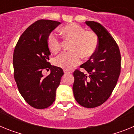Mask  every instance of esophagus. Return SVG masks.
<instances>
[{"instance_id":"obj_1","label":"esophagus","mask_w":134,"mask_h":134,"mask_svg":"<svg viewBox=\"0 0 134 134\" xmlns=\"http://www.w3.org/2000/svg\"><path fill=\"white\" fill-rule=\"evenodd\" d=\"M64 74H70V73H71L72 72H71L70 70H64Z\"/></svg>"}]
</instances>
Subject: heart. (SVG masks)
<instances>
[{"instance_id": "heart-1", "label": "heart", "mask_w": 134, "mask_h": 134, "mask_svg": "<svg viewBox=\"0 0 134 134\" xmlns=\"http://www.w3.org/2000/svg\"><path fill=\"white\" fill-rule=\"evenodd\" d=\"M61 33L66 41H72L70 52H64L54 60L56 66L65 70H70L80 63L81 56L89 58L93 55L98 47V37L93 31H85L83 27L70 23L62 27ZM48 46L53 54H57L61 49L62 42L54 34L48 38Z\"/></svg>"}]
</instances>
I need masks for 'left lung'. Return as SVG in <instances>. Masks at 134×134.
Masks as SVG:
<instances>
[{
    "label": "left lung",
    "instance_id": "8db88e82",
    "mask_svg": "<svg viewBox=\"0 0 134 134\" xmlns=\"http://www.w3.org/2000/svg\"><path fill=\"white\" fill-rule=\"evenodd\" d=\"M98 37L97 49L89 60L80 66L85 72H74L72 90L78 103L86 108L102 105L109 98L121 72V58L116 41L97 22L86 21Z\"/></svg>",
    "mask_w": 134,
    "mask_h": 134
}]
</instances>
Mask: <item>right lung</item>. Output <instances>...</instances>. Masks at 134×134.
I'll use <instances>...</instances> for the list:
<instances>
[{"instance_id": "obj_1", "label": "right lung", "mask_w": 134, "mask_h": 134, "mask_svg": "<svg viewBox=\"0 0 134 134\" xmlns=\"http://www.w3.org/2000/svg\"><path fill=\"white\" fill-rule=\"evenodd\" d=\"M60 22L40 19L31 25L19 39L13 53L14 78L20 94L35 109H46L55 99V91L64 74L60 67L49 62V34ZM51 70L44 77L43 69Z\"/></svg>"}]
</instances>
